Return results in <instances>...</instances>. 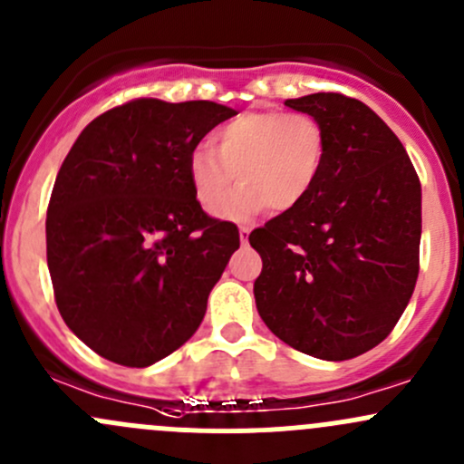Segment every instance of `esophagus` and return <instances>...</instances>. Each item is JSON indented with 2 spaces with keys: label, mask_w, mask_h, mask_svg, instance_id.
Returning a JSON list of instances; mask_svg holds the SVG:
<instances>
[{
  "label": "esophagus",
  "mask_w": 464,
  "mask_h": 464,
  "mask_svg": "<svg viewBox=\"0 0 464 464\" xmlns=\"http://www.w3.org/2000/svg\"><path fill=\"white\" fill-rule=\"evenodd\" d=\"M249 233H251L249 227H240V242H242V245H246V242H249Z\"/></svg>",
  "instance_id": "1"
}]
</instances>
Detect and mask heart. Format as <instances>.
<instances>
[{"mask_svg": "<svg viewBox=\"0 0 464 464\" xmlns=\"http://www.w3.org/2000/svg\"><path fill=\"white\" fill-rule=\"evenodd\" d=\"M325 161V132L307 114L245 111L213 134V148L188 157V181L206 210L217 208L235 180L243 184L218 209L227 222H249L269 206L289 210L316 186Z\"/></svg>", "mask_w": 464, "mask_h": 464, "instance_id": "b5f03b06", "label": "heart"}]
</instances>
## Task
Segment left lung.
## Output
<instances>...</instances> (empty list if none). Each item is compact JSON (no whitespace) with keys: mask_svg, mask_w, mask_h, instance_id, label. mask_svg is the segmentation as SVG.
<instances>
[{"mask_svg":"<svg viewBox=\"0 0 464 464\" xmlns=\"http://www.w3.org/2000/svg\"><path fill=\"white\" fill-rule=\"evenodd\" d=\"M285 105L321 123L312 193L249 236L265 325L292 348L345 362L382 343L413 296L422 186L404 145L357 98L310 93Z\"/></svg>","mask_w":464,"mask_h":464,"instance_id":"left-lung-1","label":"left lung"}]
</instances>
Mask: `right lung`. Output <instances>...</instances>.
<instances>
[{"mask_svg": "<svg viewBox=\"0 0 464 464\" xmlns=\"http://www.w3.org/2000/svg\"><path fill=\"white\" fill-rule=\"evenodd\" d=\"M236 114L139 98L93 119L69 150L46 210V265L64 323L101 357L152 366L202 323L240 233L204 213L188 157Z\"/></svg>", "mask_w": 464, "mask_h": 464, "instance_id": "right-lung-1", "label": "right lung"}]
</instances>
